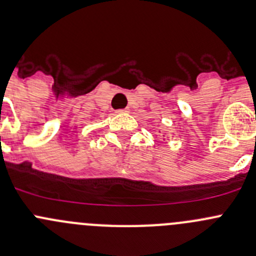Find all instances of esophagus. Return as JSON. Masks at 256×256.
Listing matches in <instances>:
<instances>
[{
	"mask_svg": "<svg viewBox=\"0 0 256 256\" xmlns=\"http://www.w3.org/2000/svg\"><path fill=\"white\" fill-rule=\"evenodd\" d=\"M116 112H118V114H126V112H128V109H120V110H118Z\"/></svg>",
	"mask_w": 256,
	"mask_h": 256,
	"instance_id": "1",
	"label": "esophagus"
}]
</instances>
